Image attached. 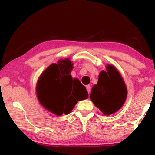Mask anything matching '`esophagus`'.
Masks as SVG:
<instances>
[{
	"label": "esophagus",
	"mask_w": 155,
	"mask_h": 155,
	"mask_svg": "<svg viewBox=\"0 0 155 155\" xmlns=\"http://www.w3.org/2000/svg\"><path fill=\"white\" fill-rule=\"evenodd\" d=\"M86 88H87V90L88 93H90V90H91V89H90V85H87Z\"/></svg>",
	"instance_id": "esophagus-1"
}]
</instances>
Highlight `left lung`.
Wrapping results in <instances>:
<instances>
[{"label": "left lung", "mask_w": 155, "mask_h": 155, "mask_svg": "<svg viewBox=\"0 0 155 155\" xmlns=\"http://www.w3.org/2000/svg\"><path fill=\"white\" fill-rule=\"evenodd\" d=\"M127 95V90L120 73L113 65H106V71H101L97 84L92 87L90 100L104 115L118 111Z\"/></svg>", "instance_id": "left-lung-1"}]
</instances>
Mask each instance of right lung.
<instances>
[{
	"label": "right lung",
	"mask_w": 155,
	"mask_h": 155,
	"mask_svg": "<svg viewBox=\"0 0 155 155\" xmlns=\"http://www.w3.org/2000/svg\"><path fill=\"white\" fill-rule=\"evenodd\" d=\"M74 64L68 58L58 60L44 70L36 84V95L44 108L57 116L68 114L78 101L88 97V92L71 75Z\"/></svg>",
	"instance_id": "obj_1"
}]
</instances>
